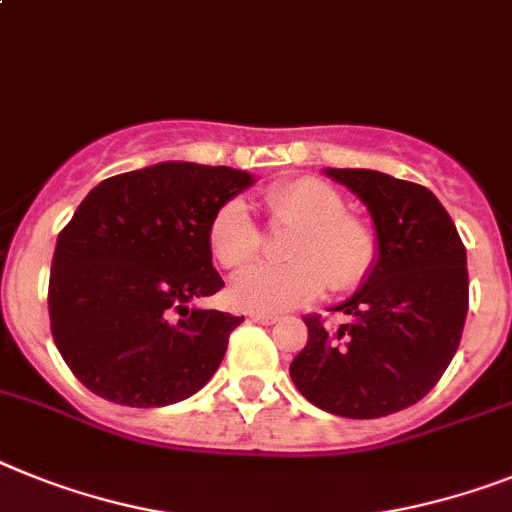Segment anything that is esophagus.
Wrapping results in <instances>:
<instances>
[{"instance_id": "esophagus-1", "label": "esophagus", "mask_w": 512, "mask_h": 512, "mask_svg": "<svg viewBox=\"0 0 512 512\" xmlns=\"http://www.w3.org/2000/svg\"><path fill=\"white\" fill-rule=\"evenodd\" d=\"M249 320L263 322V325H276L278 315H268V312H252V315H249Z\"/></svg>"}]
</instances>
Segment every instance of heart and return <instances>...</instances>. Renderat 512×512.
<instances>
[{
	"instance_id": "heart-1",
	"label": "heart",
	"mask_w": 512,
	"mask_h": 512,
	"mask_svg": "<svg viewBox=\"0 0 512 512\" xmlns=\"http://www.w3.org/2000/svg\"><path fill=\"white\" fill-rule=\"evenodd\" d=\"M270 223L289 226L283 257L289 263L260 265L229 289L231 304L249 312H286L302 307L333 286L356 289L375 268L377 244L359 218L346 216L341 192L315 176H296L268 187L263 197ZM208 249L226 270L255 263L263 234L242 200L216 210L208 226Z\"/></svg>"
}]
</instances>
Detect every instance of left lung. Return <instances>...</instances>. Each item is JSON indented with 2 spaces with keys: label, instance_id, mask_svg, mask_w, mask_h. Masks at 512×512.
I'll return each instance as SVG.
<instances>
[{
  "label": "left lung",
  "instance_id": "1",
  "mask_svg": "<svg viewBox=\"0 0 512 512\" xmlns=\"http://www.w3.org/2000/svg\"><path fill=\"white\" fill-rule=\"evenodd\" d=\"M367 205L377 231L375 268L325 330L304 317L307 346L289 372L317 409L380 419L435 388L461 343L468 312L466 247L427 187L372 169H325Z\"/></svg>",
  "mask_w": 512,
  "mask_h": 512
}]
</instances>
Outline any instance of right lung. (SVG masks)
<instances>
[{"mask_svg": "<svg viewBox=\"0 0 512 512\" xmlns=\"http://www.w3.org/2000/svg\"><path fill=\"white\" fill-rule=\"evenodd\" d=\"M252 182L229 166L163 161L103 179L77 205L51 260L49 317L59 354L90 393L153 409L216 375L244 317L192 299L223 286L210 218Z\"/></svg>", "mask_w": 512, "mask_h": 512, "instance_id": "obj_1", "label": "right lung"}]
</instances>
